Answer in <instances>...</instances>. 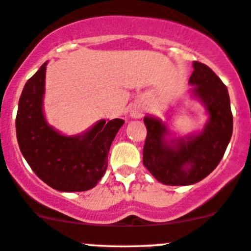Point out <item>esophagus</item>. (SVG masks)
Listing matches in <instances>:
<instances>
[{"label": "esophagus", "instance_id": "esophagus-1", "mask_svg": "<svg viewBox=\"0 0 251 251\" xmlns=\"http://www.w3.org/2000/svg\"><path fill=\"white\" fill-rule=\"evenodd\" d=\"M130 115L132 116L133 119H140L144 115V111H142L141 109H136V107H133L132 110H131Z\"/></svg>", "mask_w": 251, "mask_h": 251}]
</instances>
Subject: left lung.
<instances>
[{"label": "left lung", "mask_w": 251, "mask_h": 251, "mask_svg": "<svg viewBox=\"0 0 251 251\" xmlns=\"http://www.w3.org/2000/svg\"><path fill=\"white\" fill-rule=\"evenodd\" d=\"M192 94L207 109L209 120L197 135L167 141L168 130L160 119L145 116L147 136L144 166L167 186H189L205 178L223 158L233 133L228 89L208 65L193 62Z\"/></svg>", "instance_id": "left-lung-1"}]
</instances>
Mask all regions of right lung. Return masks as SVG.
I'll list each match as a JSON object with an SVG mask.
<instances>
[{
    "instance_id": "right-lung-1",
    "label": "right lung",
    "mask_w": 251,
    "mask_h": 251,
    "mask_svg": "<svg viewBox=\"0 0 251 251\" xmlns=\"http://www.w3.org/2000/svg\"><path fill=\"white\" fill-rule=\"evenodd\" d=\"M44 63L21 94L16 133L23 157L39 178L60 192L94 188L107 168L110 146L124 120L98 121L78 136H64L48 125L43 114Z\"/></svg>"
}]
</instances>
